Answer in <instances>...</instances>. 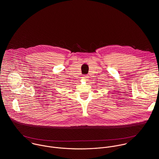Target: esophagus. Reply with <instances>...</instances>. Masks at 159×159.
Segmentation results:
<instances>
[{
    "label": "esophagus",
    "instance_id": "34e87169",
    "mask_svg": "<svg viewBox=\"0 0 159 159\" xmlns=\"http://www.w3.org/2000/svg\"><path fill=\"white\" fill-rule=\"evenodd\" d=\"M87 78V76H85H85H83V77H82V79H86Z\"/></svg>",
    "mask_w": 159,
    "mask_h": 159
}]
</instances>
